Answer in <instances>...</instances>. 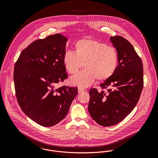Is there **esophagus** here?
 I'll use <instances>...</instances> for the list:
<instances>
[{
    "label": "esophagus",
    "instance_id": "1",
    "mask_svg": "<svg viewBox=\"0 0 158 158\" xmlns=\"http://www.w3.org/2000/svg\"><path fill=\"white\" fill-rule=\"evenodd\" d=\"M85 90V89L84 88H83V87H81V86L78 87V92H83V91H84Z\"/></svg>",
    "mask_w": 158,
    "mask_h": 158
}]
</instances>
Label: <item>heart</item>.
Segmentation results:
<instances>
[{
    "mask_svg": "<svg viewBox=\"0 0 158 158\" xmlns=\"http://www.w3.org/2000/svg\"><path fill=\"white\" fill-rule=\"evenodd\" d=\"M75 52L67 50L63 63L70 74H75L84 66L86 69L71 78L72 84L86 87L97 79L103 81L114 73L118 62L116 50L111 46L92 39L78 40L74 45Z\"/></svg>",
    "mask_w": 158,
    "mask_h": 158,
    "instance_id": "obj_1",
    "label": "heart"
}]
</instances>
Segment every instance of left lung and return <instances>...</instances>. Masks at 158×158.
I'll return each mask as SVG.
<instances>
[{
  "instance_id": "left-lung-1",
  "label": "left lung",
  "mask_w": 158,
  "mask_h": 158,
  "mask_svg": "<svg viewBox=\"0 0 158 158\" xmlns=\"http://www.w3.org/2000/svg\"><path fill=\"white\" fill-rule=\"evenodd\" d=\"M110 40L117 51L118 64L113 75L100 85L102 90H89L88 111L103 127L115 125L131 113L143 86L142 62L133 46L121 36Z\"/></svg>"
}]
</instances>
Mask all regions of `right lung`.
<instances>
[{"mask_svg":"<svg viewBox=\"0 0 158 158\" xmlns=\"http://www.w3.org/2000/svg\"><path fill=\"white\" fill-rule=\"evenodd\" d=\"M68 39L55 34L23 50L14 68L18 102L29 118L43 127L58 123L68 114L77 87L56 85L68 78L63 63Z\"/></svg>","mask_w":158,"mask_h":158,"instance_id":"add662e5","label":"right lung"}]
</instances>
